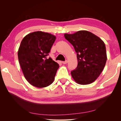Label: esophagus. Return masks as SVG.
<instances>
[{"mask_svg":"<svg viewBox=\"0 0 121 121\" xmlns=\"http://www.w3.org/2000/svg\"><path fill=\"white\" fill-rule=\"evenodd\" d=\"M67 62H68V61H67V60H65V61H62V63H63V64H64V65L67 64Z\"/></svg>","mask_w":121,"mask_h":121,"instance_id":"1","label":"esophagus"}]
</instances>
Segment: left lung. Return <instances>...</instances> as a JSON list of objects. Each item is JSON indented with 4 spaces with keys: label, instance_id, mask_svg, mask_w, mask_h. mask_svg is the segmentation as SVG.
<instances>
[{
    "label": "left lung",
    "instance_id": "1",
    "mask_svg": "<svg viewBox=\"0 0 121 121\" xmlns=\"http://www.w3.org/2000/svg\"><path fill=\"white\" fill-rule=\"evenodd\" d=\"M77 53L78 65L71 75L77 83L89 84L95 82L103 70L107 61L106 46L99 37L91 32L81 30L64 35Z\"/></svg>",
    "mask_w": 121,
    "mask_h": 121
}]
</instances>
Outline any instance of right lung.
Instances as JSON below:
<instances>
[{"label": "right lung", "instance_id": "right-lung-1", "mask_svg": "<svg viewBox=\"0 0 121 121\" xmlns=\"http://www.w3.org/2000/svg\"><path fill=\"white\" fill-rule=\"evenodd\" d=\"M56 39L48 32L35 31L21 41L17 53L19 63L24 77L34 86H48L54 80L59 65L48 56Z\"/></svg>", "mask_w": 121, "mask_h": 121}]
</instances>
